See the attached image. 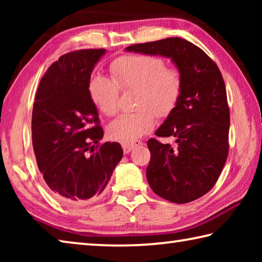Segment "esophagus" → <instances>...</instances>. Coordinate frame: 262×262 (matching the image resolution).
<instances>
[{"label":"esophagus","instance_id":"34e87169","mask_svg":"<svg viewBox=\"0 0 262 262\" xmlns=\"http://www.w3.org/2000/svg\"><path fill=\"white\" fill-rule=\"evenodd\" d=\"M141 144H142V141H140V140H133L130 142H123V143H122L123 152H125V154L130 152L133 149L139 147V145H141Z\"/></svg>","mask_w":262,"mask_h":262}]
</instances>
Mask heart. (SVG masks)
Segmentation results:
<instances>
[{"instance_id":"obj_1","label":"heart","mask_w":262,"mask_h":262,"mask_svg":"<svg viewBox=\"0 0 262 262\" xmlns=\"http://www.w3.org/2000/svg\"><path fill=\"white\" fill-rule=\"evenodd\" d=\"M112 78L97 75L89 84V94L100 112L112 117L119 110L121 89L139 90L134 113H126L110 123L111 139L130 142L151 132L156 114L165 118L173 112L183 91V75L167 67L159 56L135 54L122 56L111 66Z\"/></svg>"}]
</instances>
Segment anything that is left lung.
<instances>
[{
	"label": "left lung",
	"instance_id": "1",
	"mask_svg": "<svg viewBox=\"0 0 262 262\" xmlns=\"http://www.w3.org/2000/svg\"><path fill=\"white\" fill-rule=\"evenodd\" d=\"M128 52L170 57L183 75V91L176 108L156 130L176 137V145L148 141L150 187L174 203H187L214 187L229 152L230 111L219 67L203 52L178 37L135 43Z\"/></svg>",
	"mask_w": 262,
	"mask_h": 262
}]
</instances>
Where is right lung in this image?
Returning <instances> with one entry per match:
<instances>
[{
  "instance_id": "right-lung-1",
  "label": "right lung",
  "mask_w": 262,
  "mask_h": 262,
  "mask_svg": "<svg viewBox=\"0 0 262 262\" xmlns=\"http://www.w3.org/2000/svg\"><path fill=\"white\" fill-rule=\"evenodd\" d=\"M105 52L91 48L62 55L43 74L34 97L35 159L52 194L67 205L96 201L123 155L118 142L99 144L104 130L89 94L91 72Z\"/></svg>"
}]
</instances>
